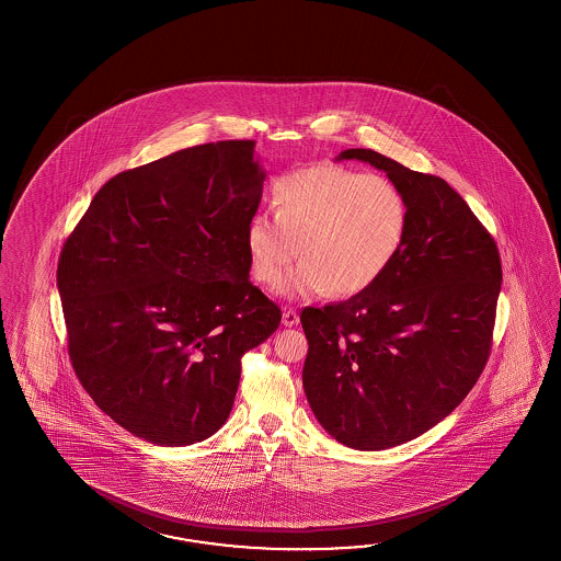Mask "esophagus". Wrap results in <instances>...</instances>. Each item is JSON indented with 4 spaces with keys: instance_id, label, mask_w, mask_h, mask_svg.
I'll use <instances>...</instances> for the list:
<instances>
[{
    "instance_id": "esophagus-1",
    "label": "esophagus",
    "mask_w": 561,
    "mask_h": 561,
    "mask_svg": "<svg viewBox=\"0 0 561 561\" xmlns=\"http://www.w3.org/2000/svg\"><path fill=\"white\" fill-rule=\"evenodd\" d=\"M298 322L297 310L285 309L283 310V324L285 327H295Z\"/></svg>"
}]
</instances>
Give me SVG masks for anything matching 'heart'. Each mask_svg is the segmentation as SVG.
<instances>
[{
  "mask_svg": "<svg viewBox=\"0 0 561 561\" xmlns=\"http://www.w3.org/2000/svg\"><path fill=\"white\" fill-rule=\"evenodd\" d=\"M275 215L256 213L247 225L252 276L275 286L297 256L285 297L329 290L353 297L375 285L401 251L407 203L381 174L319 164L276 180Z\"/></svg>",
  "mask_w": 561,
  "mask_h": 561,
  "instance_id": "obj_1",
  "label": "heart"
}]
</instances>
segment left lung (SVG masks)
<instances>
[{
  "label": "left lung",
  "mask_w": 561,
  "mask_h": 561,
  "mask_svg": "<svg viewBox=\"0 0 561 561\" xmlns=\"http://www.w3.org/2000/svg\"><path fill=\"white\" fill-rule=\"evenodd\" d=\"M336 160L369 162L401 191L405 240L367 290L300 312L302 387L331 437L379 451L435 427L473 389L491 351L500 252L439 176L365 148Z\"/></svg>",
  "instance_id": "8db88e82"
}]
</instances>
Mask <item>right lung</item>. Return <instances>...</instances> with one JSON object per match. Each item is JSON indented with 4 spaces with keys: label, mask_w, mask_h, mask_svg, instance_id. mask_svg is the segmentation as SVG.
<instances>
[{
    "label": "right lung",
    "mask_w": 561,
    "mask_h": 561,
    "mask_svg": "<svg viewBox=\"0 0 561 561\" xmlns=\"http://www.w3.org/2000/svg\"><path fill=\"white\" fill-rule=\"evenodd\" d=\"M254 140L184 148L119 172L64 242L73 370L107 417L180 447L225 425L240 357L280 324L249 280L247 225L266 179Z\"/></svg>",
    "instance_id": "1"
}]
</instances>
